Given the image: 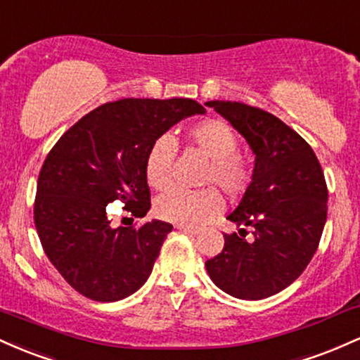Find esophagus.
Segmentation results:
<instances>
[{"label":"esophagus","mask_w":360,"mask_h":360,"mask_svg":"<svg viewBox=\"0 0 360 360\" xmlns=\"http://www.w3.org/2000/svg\"><path fill=\"white\" fill-rule=\"evenodd\" d=\"M176 229L181 230V232L191 233V235L200 233V229H194V226H189V225H176Z\"/></svg>","instance_id":"1"}]
</instances>
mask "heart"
I'll use <instances>...</instances> for the list:
<instances>
[{"mask_svg": "<svg viewBox=\"0 0 360 360\" xmlns=\"http://www.w3.org/2000/svg\"><path fill=\"white\" fill-rule=\"evenodd\" d=\"M189 146L210 159L205 183L218 184L229 196H242L249 189L252 167L237 152L238 137L226 122L208 118L198 122L186 134ZM176 143L167 135L159 137L146 157V179L150 188L162 191L172 183ZM225 208L221 193L217 188L201 191L174 188L155 201V213L162 220L177 225H201L220 214Z\"/></svg>", "mask_w": 360, "mask_h": 360, "instance_id": "1", "label": "heart"}]
</instances>
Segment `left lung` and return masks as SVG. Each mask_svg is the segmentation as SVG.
<instances>
[{
  "instance_id": "1",
  "label": "left lung",
  "mask_w": 360,
  "mask_h": 360,
  "mask_svg": "<svg viewBox=\"0 0 360 360\" xmlns=\"http://www.w3.org/2000/svg\"><path fill=\"white\" fill-rule=\"evenodd\" d=\"M245 137L255 154L252 183L229 214L254 229V240L225 233L223 250L206 260L218 288L240 300L269 298L301 276L326 221L323 169L301 135L267 111L237 101H210Z\"/></svg>"
}]
</instances>
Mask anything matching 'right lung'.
<instances>
[{
  "instance_id": "add662e5",
  "label": "right lung",
  "mask_w": 360,
  "mask_h": 360,
  "mask_svg": "<svg viewBox=\"0 0 360 360\" xmlns=\"http://www.w3.org/2000/svg\"><path fill=\"white\" fill-rule=\"evenodd\" d=\"M205 108L189 98L125 100L89 111L57 140L40 169L34 205L45 255L71 288L94 301H118L143 286L171 223L110 225L120 200L134 217L150 210L148 148L172 125Z\"/></svg>"
}]
</instances>
